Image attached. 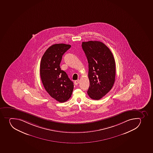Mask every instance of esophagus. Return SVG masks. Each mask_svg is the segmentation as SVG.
<instances>
[{
  "label": "esophagus",
  "mask_w": 153,
  "mask_h": 153,
  "mask_svg": "<svg viewBox=\"0 0 153 153\" xmlns=\"http://www.w3.org/2000/svg\"><path fill=\"white\" fill-rule=\"evenodd\" d=\"M79 82H80V80H75L74 81L75 85H77L79 83Z\"/></svg>",
  "instance_id": "34e87169"
}]
</instances>
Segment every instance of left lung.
Listing matches in <instances>:
<instances>
[{
  "label": "left lung",
  "mask_w": 153,
  "mask_h": 153,
  "mask_svg": "<svg viewBox=\"0 0 153 153\" xmlns=\"http://www.w3.org/2000/svg\"><path fill=\"white\" fill-rule=\"evenodd\" d=\"M82 47L89 63L90 87L87 93L91 99L99 100L114 83L115 60L109 48L99 41L83 42Z\"/></svg>",
  "instance_id": "1"
}]
</instances>
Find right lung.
Wrapping results in <instances>:
<instances>
[{"label": "right lung", "mask_w": 153, "mask_h": 153, "mask_svg": "<svg viewBox=\"0 0 153 153\" xmlns=\"http://www.w3.org/2000/svg\"><path fill=\"white\" fill-rule=\"evenodd\" d=\"M71 45L54 44L44 53L41 61L40 75L44 88L49 95L60 102L68 100L74 85L65 72L61 70L60 63L64 53Z\"/></svg>", "instance_id": "obj_1"}]
</instances>
